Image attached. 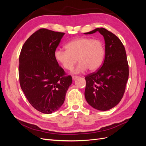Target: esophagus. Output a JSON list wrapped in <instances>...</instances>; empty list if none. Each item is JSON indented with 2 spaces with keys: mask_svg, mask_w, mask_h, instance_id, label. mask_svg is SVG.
Instances as JSON below:
<instances>
[{
  "mask_svg": "<svg viewBox=\"0 0 146 146\" xmlns=\"http://www.w3.org/2000/svg\"><path fill=\"white\" fill-rule=\"evenodd\" d=\"M78 77V76H72V80H76V79H77Z\"/></svg>",
  "mask_w": 146,
  "mask_h": 146,
  "instance_id": "1",
  "label": "esophagus"
}]
</instances>
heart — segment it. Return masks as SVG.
Returning a JSON list of instances; mask_svg holds the SVG:
<instances>
[{"label":"heart","instance_id":"heart-1","mask_svg":"<svg viewBox=\"0 0 146 146\" xmlns=\"http://www.w3.org/2000/svg\"><path fill=\"white\" fill-rule=\"evenodd\" d=\"M66 49L56 48L54 52L55 60L66 70H70L79 61L73 73L78 74L98 70L103 63L105 47L99 39L82 37L75 39L67 43Z\"/></svg>","mask_w":146,"mask_h":146}]
</instances>
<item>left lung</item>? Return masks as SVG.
I'll use <instances>...</instances> for the list:
<instances>
[{
	"label": "left lung",
	"instance_id": "obj_1",
	"mask_svg": "<svg viewBox=\"0 0 146 146\" xmlns=\"http://www.w3.org/2000/svg\"><path fill=\"white\" fill-rule=\"evenodd\" d=\"M96 32L104 38L105 56L100 68L85 77V96L92 107L107 111L122 98L129 79V64L125 47L115 35L104 28H97L85 34Z\"/></svg>",
	"mask_w": 146,
	"mask_h": 146
}]
</instances>
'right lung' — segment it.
I'll return each instance as SVG.
<instances>
[{
  "label": "right lung",
  "mask_w": 146,
  "mask_h": 146,
  "mask_svg": "<svg viewBox=\"0 0 146 146\" xmlns=\"http://www.w3.org/2000/svg\"><path fill=\"white\" fill-rule=\"evenodd\" d=\"M64 35L39 29L25 42L19 55L21 89L32 107L44 114L54 113L61 107L72 81L54 57Z\"/></svg>",
  "instance_id": "right-lung-1"
}]
</instances>
